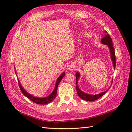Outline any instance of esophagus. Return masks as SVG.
<instances>
[{
  "label": "esophagus",
  "mask_w": 132,
  "mask_h": 132,
  "mask_svg": "<svg viewBox=\"0 0 132 132\" xmlns=\"http://www.w3.org/2000/svg\"><path fill=\"white\" fill-rule=\"evenodd\" d=\"M68 70H69L71 71H75V68L74 64L72 63H69V64L68 65Z\"/></svg>",
  "instance_id": "1"
}]
</instances>
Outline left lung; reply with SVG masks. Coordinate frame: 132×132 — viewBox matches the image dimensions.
I'll list each match as a JSON object with an SVG mask.
<instances>
[{
	"label": "left lung",
	"instance_id": "1",
	"mask_svg": "<svg viewBox=\"0 0 132 132\" xmlns=\"http://www.w3.org/2000/svg\"><path fill=\"white\" fill-rule=\"evenodd\" d=\"M105 33L106 34L104 37L102 39V40H101V43H102L103 44L106 45L108 46L109 50H110L111 57L112 61V62L113 63L114 68L115 69L116 56H115V52H114V49L113 46L112 40V38H111L110 36H109V34H108L106 31H105ZM75 77H76V89H77L78 95L79 96V97L81 98V99L89 101V102H93V101L99 99V98H100V97L103 96V95L105 94V92L107 91L109 88H110V87H109L108 90H106V91H104V92H103L102 93L97 95H89V94H86L85 92H83V91H81L78 86V79H79V78L80 77V74L79 72H77V73L75 74Z\"/></svg>",
	"mask_w": 132,
	"mask_h": 132
}]
</instances>
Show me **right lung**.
<instances>
[{
    "mask_svg": "<svg viewBox=\"0 0 132 132\" xmlns=\"http://www.w3.org/2000/svg\"><path fill=\"white\" fill-rule=\"evenodd\" d=\"M64 75H65V72H63V73L58 77V78L57 80V82H56L55 88L54 89V90H53L52 93L50 94L49 96L45 97H35L33 96V95H32L29 94V93H28V92L27 91H26V90H25V89L23 88V87H22L20 83L19 80L18 79L19 86L20 87V89L21 91L22 92V93L23 94V95H24L27 98H28L29 99L32 101L33 102H34L36 104H48L51 102H52V101L55 99V97H56V95H57L58 86L59 84H60L62 79L63 77L64 76Z\"/></svg>",
    "mask_w": 132,
    "mask_h": 132,
    "instance_id": "1",
    "label": "right lung"
}]
</instances>
